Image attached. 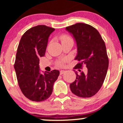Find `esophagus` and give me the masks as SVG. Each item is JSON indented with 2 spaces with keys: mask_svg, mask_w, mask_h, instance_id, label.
<instances>
[{
  "mask_svg": "<svg viewBox=\"0 0 123 123\" xmlns=\"http://www.w3.org/2000/svg\"><path fill=\"white\" fill-rule=\"evenodd\" d=\"M65 72V70H60V74H61V75H62V74H63V73H64Z\"/></svg>",
  "mask_w": 123,
  "mask_h": 123,
  "instance_id": "34e87169",
  "label": "esophagus"
}]
</instances>
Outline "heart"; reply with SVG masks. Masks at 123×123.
<instances>
[{"mask_svg":"<svg viewBox=\"0 0 123 123\" xmlns=\"http://www.w3.org/2000/svg\"><path fill=\"white\" fill-rule=\"evenodd\" d=\"M71 39L72 38L67 35H62L61 36H60V40L61 41L62 43L63 42H65L66 40H71ZM66 61H67V60H66V59H61V60H59L56 61L55 65L56 66H58V67H62V66H64L65 63Z\"/></svg>","mask_w":123,"mask_h":123,"instance_id":"1","label":"heart"}]
</instances>
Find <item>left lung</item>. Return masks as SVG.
I'll return each instance as SVG.
<instances>
[{"label":"left lung","instance_id":"left-lung-1","mask_svg":"<svg viewBox=\"0 0 123 123\" xmlns=\"http://www.w3.org/2000/svg\"><path fill=\"white\" fill-rule=\"evenodd\" d=\"M66 29L73 35L77 46L78 61L74 69L87 68L85 73L75 72L76 79L70 84L72 92L81 98L95 95L102 87L109 66L105 42L95 28L84 23L67 26Z\"/></svg>","mask_w":123,"mask_h":123}]
</instances>
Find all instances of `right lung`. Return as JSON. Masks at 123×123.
Here are the masks:
<instances>
[{
	"instance_id": "1",
	"label": "right lung",
	"mask_w": 123,
	"mask_h": 123,
	"mask_svg": "<svg viewBox=\"0 0 123 123\" xmlns=\"http://www.w3.org/2000/svg\"><path fill=\"white\" fill-rule=\"evenodd\" d=\"M54 30L43 25L32 27L24 33L18 44L14 67L19 88L31 101L49 98L60 74L57 70L43 74L39 72V58L44 56L49 37Z\"/></svg>"
}]
</instances>
